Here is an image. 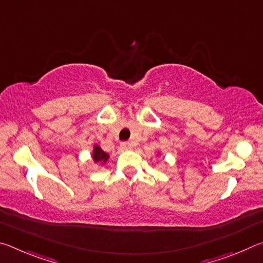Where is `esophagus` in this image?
Wrapping results in <instances>:
<instances>
[{"label":"esophagus","instance_id":"obj_1","mask_svg":"<svg viewBox=\"0 0 263 263\" xmlns=\"http://www.w3.org/2000/svg\"><path fill=\"white\" fill-rule=\"evenodd\" d=\"M121 146H122V148H124V149H130V148H132V142L124 141V142H122Z\"/></svg>","mask_w":263,"mask_h":263}]
</instances>
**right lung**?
I'll return each mask as SVG.
<instances>
[{
    "instance_id": "1",
    "label": "right lung",
    "mask_w": 263,
    "mask_h": 263,
    "mask_svg": "<svg viewBox=\"0 0 263 263\" xmlns=\"http://www.w3.org/2000/svg\"><path fill=\"white\" fill-rule=\"evenodd\" d=\"M108 158H109L108 153L103 152L100 146L96 145L94 147V152H92V159H94V161L95 162H100V161L105 162L106 160H108Z\"/></svg>"
}]
</instances>
